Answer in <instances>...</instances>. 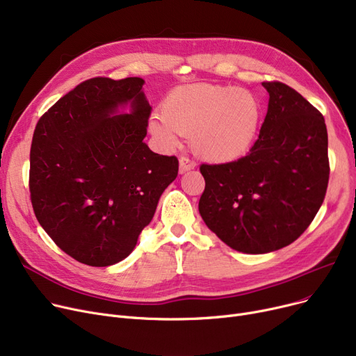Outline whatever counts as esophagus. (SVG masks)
<instances>
[{
  "mask_svg": "<svg viewBox=\"0 0 356 356\" xmlns=\"http://www.w3.org/2000/svg\"><path fill=\"white\" fill-rule=\"evenodd\" d=\"M195 167H196V163L192 159L186 157V156H181L179 159V170H180V173L189 172V170H192V168H195Z\"/></svg>",
  "mask_w": 356,
  "mask_h": 356,
  "instance_id": "obj_1",
  "label": "esophagus"
}]
</instances>
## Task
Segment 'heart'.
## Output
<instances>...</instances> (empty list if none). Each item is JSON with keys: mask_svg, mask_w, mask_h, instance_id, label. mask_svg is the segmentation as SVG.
<instances>
[{"mask_svg": "<svg viewBox=\"0 0 356 356\" xmlns=\"http://www.w3.org/2000/svg\"><path fill=\"white\" fill-rule=\"evenodd\" d=\"M259 115L258 99L244 88L195 83L168 93L149 129L165 147H175L179 134L189 136L197 156L223 163L248 152Z\"/></svg>", "mask_w": 356, "mask_h": 356, "instance_id": "obj_1", "label": "heart"}]
</instances>
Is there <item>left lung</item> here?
Masks as SVG:
<instances>
[{
    "instance_id": "1",
    "label": "left lung",
    "mask_w": 356,
    "mask_h": 356,
    "mask_svg": "<svg viewBox=\"0 0 356 356\" xmlns=\"http://www.w3.org/2000/svg\"><path fill=\"white\" fill-rule=\"evenodd\" d=\"M270 101L247 156L202 164L199 212L228 247L266 254L290 245L321 209L327 183L325 118L282 82H263Z\"/></svg>"
}]
</instances>
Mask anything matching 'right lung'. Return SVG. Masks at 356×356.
<instances>
[{
  "mask_svg": "<svg viewBox=\"0 0 356 356\" xmlns=\"http://www.w3.org/2000/svg\"><path fill=\"white\" fill-rule=\"evenodd\" d=\"M141 78H92L42 115L30 148L34 215L62 251L92 267L134 250L179 160L143 141L152 106ZM131 105L129 115H111Z\"/></svg>",
  "mask_w": 356,
  "mask_h": 356,
  "instance_id": "1",
  "label": "right lung"
}]
</instances>
